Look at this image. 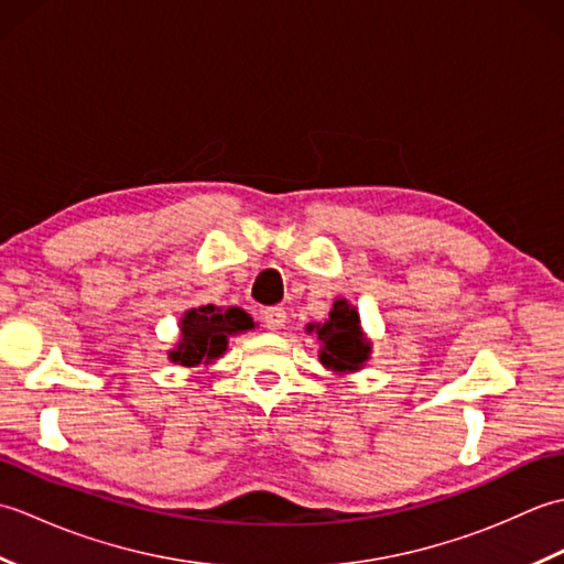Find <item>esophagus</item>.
<instances>
[{
	"label": "esophagus",
	"mask_w": 564,
	"mask_h": 564,
	"mask_svg": "<svg viewBox=\"0 0 564 564\" xmlns=\"http://www.w3.org/2000/svg\"><path fill=\"white\" fill-rule=\"evenodd\" d=\"M261 319H263V325H267L269 329H283V325H285V310L283 307H267L261 313Z\"/></svg>",
	"instance_id": "obj_1"
}]
</instances>
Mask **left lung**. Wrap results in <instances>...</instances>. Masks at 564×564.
<instances>
[{"label": "left lung", "instance_id": "left-lung-1", "mask_svg": "<svg viewBox=\"0 0 564 564\" xmlns=\"http://www.w3.org/2000/svg\"><path fill=\"white\" fill-rule=\"evenodd\" d=\"M305 332L317 334L319 364L337 376L361 370L373 354V344L361 327V315L346 297H337L327 319L310 322Z\"/></svg>", "mask_w": 564, "mask_h": 564}]
</instances>
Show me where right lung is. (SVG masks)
Returning <instances> with one entry per match:
<instances>
[{
    "label": "right lung",
    "instance_id": "right-lung-1",
    "mask_svg": "<svg viewBox=\"0 0 564 564\" xmlns=\"http://www.w3.org/2000/svg\"><path fill=\"white\" fill-rule=\"evenodd\" d=\"M254 327V319L242 307H191L178 319V341L166 356L182 368L213 366L227 351L230 337L251 332Z\"/></svg>",
    "mask_w": 564,
    "mask_h": 564
}]
</instances>
